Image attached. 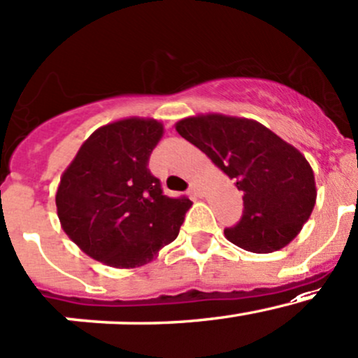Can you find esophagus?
<instances>
[{
	"mask_svg": "<svg viewBox=\"0 0 358 358\" xmlns=\"http://www.w3.org/2000/svg\"><path fill=\"white\" fill-rule=\"evenodd\" d=\"M188 194L192 195V197H199L200 195V185L197 180H192L190 182V187H188Z\"/></svg>",
	"mask_w": 358,
	"mask_h": 358,
	"instance_id": "34e87169",
	"label": "esophagus"
}]
</instances>
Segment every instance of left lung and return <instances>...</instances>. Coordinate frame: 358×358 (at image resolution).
I'll return each instance as SVG.
<instances>
[{"instance_id": "left-lung-1", "label": "left lung", "mask_w": 358, "mask_h": 358, "mask_svg": "<svg viewBox=\"0 0 358 358\" xmlns=\"http://www.w3.org/2000/svg\"><path fill=\"white\" fill-rule=\"evenodd\" d=\"M176 131L243 194L241 219L224 229L231 243L251 253H272L297 236L316 203V185L296 148L258 122L236 117H190L180 120Z\"/></svg>"}]
</instances>
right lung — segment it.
Masks as SVG:
<instances>
[{
  "label": "right lung",
  "instance_id": "1",
  "mask_svg": "<svg viewBox=\"0 0 358 358\" xmlns=\"http://www.w3.org/2000/svg\"><path fill=\"white\" fill-rule=\"evenodd\" d=\"M163 136L156 120L125 119L86 139L57 188L59 221L95 260L117 268L144 265L178 236L192 200L168 197L149 171Z\"/></svg>",
  "mask_w": 358,
  "mask_h": 358
}]
</instances>
